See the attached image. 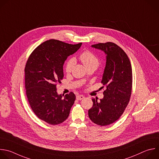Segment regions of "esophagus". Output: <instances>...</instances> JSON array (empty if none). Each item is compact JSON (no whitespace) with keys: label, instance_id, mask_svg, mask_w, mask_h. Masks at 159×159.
Segmentation results:
<instances>
[{"label":"esophagus","instance_id":"esophagus-1","mask_svg":"<svg viewBox=\"0 0 159 159\" xmlns=\"http://www.w3.org/2000/svg\"><path fill=\"white\" fill-rule=\"evenodd\" d=\"M84 98V97L83 96V95H77L76 96V99L78 100H83Z\"/></svg>","mask_w":159,"mask_h":159}]
</instances>
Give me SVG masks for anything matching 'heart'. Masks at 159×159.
Instances as JSON below:
<instances>
[{
	"instance_id": "b5f03b06",
	"label": "heart",
	"mask_w": 159,
	"mask_h": 159,
	"mask_svg": "<svg viewBox=\"0 0 159 159\" xmlns=\"http://www.w3.org/2000/svg\"><path fill=\"white\" fill-rule=\"evenodd\" d=\"M80 59L82 62L83 64L84 65L86 69L89 68H94L96 70L97 67L99 65V59L97 57V56L93 52L86 51L84 52H83L80 56ZM75 60L73 58H71L68 60V61L66 63V73H70L75 65Z\"/></svg>"
}]
</instances>
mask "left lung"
Returning <instances> with one entry per match:
<instances>
[{
  "label": "left lung",
  "instance_id": "1",
  "mask_svg": "<svg viewBox=\"0 0 159 159\" xmlns=\"http://www.w3.org/2000/svg\"><path fill=\"white\" fill-rule=\"evenodd\" d=\"M106 55V65L102 83L106 86L104 97L100 101L93 98V105L88 116L94 123L101 126L111 124L123 114L132 93V70L129 57L116 44L108 42L91 46Z\"/></svg>",
  "mask_w": 159,
  "mask_h": 159
}]
</instances>
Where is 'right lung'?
Instances as JSON below:
<instances>
[{
	"label": "right lung",
	"instance_id": "right-lung-1",
	"mask_svg": "<svg viewBox=\"0 0 159 159\" xmlns=\"http://www.w3.org/2000/svg\"><path fill=\"white\" fill-rule=\"evenodd\" d=\"M81 44L49 39L38 46L27 61L25 87L29 105L39 119L50 125L65 121L75 103V94H59L56 84L64 77L63 65L67 57Z\"/></svg>",
	"mask_w": 159,
	"mask_h": 159
}]
</instances>
